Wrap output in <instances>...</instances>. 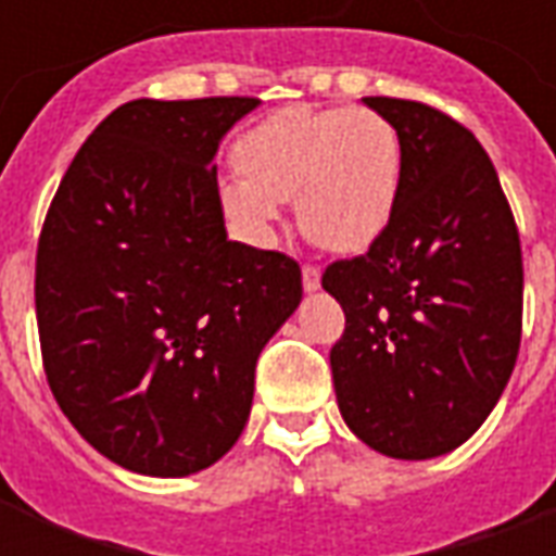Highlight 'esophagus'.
Returning a JSON list of instances; mask_svg holds the SVG:
<instances>
[{
	"mask_svg": "<svg viewBox=\"0 0 556 556\" xmlns=\"http://www.w3.org/2000/svg\"><path fill=\"white\" fill-rule=\"evenodd\" d=\"M303 289L318 291L321 289V270L315 265H303Z\"/></svg>",
	"mask_w": 556,
	"mask_h": 556,
	"instance_id": "esophagus-1",
	"label": "esophagus"
}]
</instances>
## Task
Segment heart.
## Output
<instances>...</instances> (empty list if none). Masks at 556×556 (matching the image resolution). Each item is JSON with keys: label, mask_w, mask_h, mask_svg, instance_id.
Masks as SVG:
<instances>
[{"label": "heart", "mask_w": 556, "mask_h": 556, "mask_svg": "<svg viewBox=\"0 0 556 556\" xmlns=\"http://www.w3.org/2000/svg\"><path fill=\"white\" fill-rule=\"evenodd\" d=\"M231 157L243 178L223 181V205L253 235L274 229L279 202L294 199L309 241L363 253L396 214L402 139L369 106L291 103L243 130Z\"/></svg>", "instance_id": "1"}]
</instances>
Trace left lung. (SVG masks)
Wrapping results in <instances>:
<instances>
[{"mask_svg":"<svg viewBox=\"0 0 556 556\" xmlns=\"http://www.w3.org/2000/svg\"><path fill=\"white\" fill-rule=\"evenodd\" d=\"M402 139L396 214L369 253L327 267L345 313L330 349L342 419L390 458H434L485 422L521 345L525 267L501 178L434 106L363 98Z\"/></svg>","mask_w":556,"mask_h":556,"instance_id":"8db88e82","label":"left lung"}]
</instances>
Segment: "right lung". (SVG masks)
Wrapping results in <instances>:
<instances>
[{"mask_svg": "<svg viewBox=\"0 0 556 556\" xmlns=\"http://www.w3.org/2000/svg\"><path fill=\"white\" fill-rule=\"evenodd\" d=\"M258 98L122 103L53 195L35 262L43 372L71 426L146 477L205 470L241 438L255 361L301 267L229 241L219 139Z\"/></svg>", "mask_w": 556, "mask_h": 556, "instance_id": "obj_1", "label": "right lung"}]
</instances>
